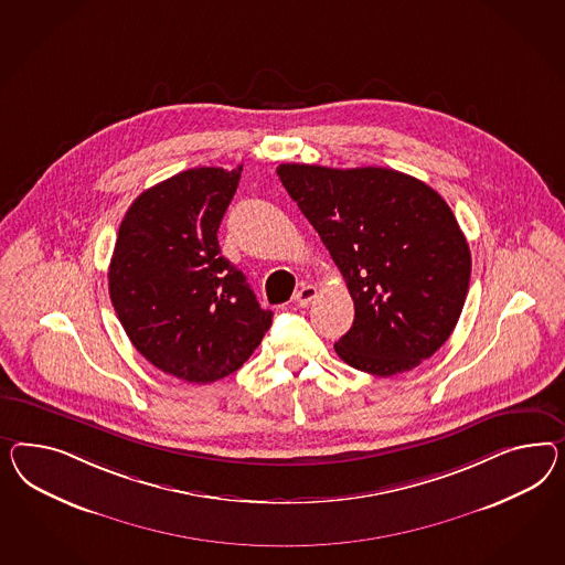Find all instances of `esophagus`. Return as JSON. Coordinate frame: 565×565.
I'll return each mask as SVG.
<instances>
[{"mask_svg":"<svg viewBox=\"0 0 565 565\" xmlns=\"http://www.w3.org/2000/svg\"><path fill=\"white\" fill-rule=\"evenodd\" d=\"M317 294L319 290L315 288V286H302L298 294H296V305L300 306V308H306V306L310 305L315 298H317Z\"/></svg>","mask_w":565,"mask_h":565,"instance_id":"34e87169","label":"esophagus"}]
</instances>
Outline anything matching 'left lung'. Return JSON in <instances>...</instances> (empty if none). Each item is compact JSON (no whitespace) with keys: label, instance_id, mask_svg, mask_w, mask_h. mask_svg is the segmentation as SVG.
Masks as SVG:
<instances>
[{"label":"left lung","instance_id":"left-lung-1","mask_svg":"<svg viewBox=\"0 0 565 565\" xmlns=\"http://www.w3.org/2000/svg\"><path fill=\"white\" fill-rule=\"evenodd\" d=\"M277 177L348 284L355 319L337 355L395 376L440 350L471 279V250L448 203L391 168L279 164Z\"/></svg>","mask_w":565,"mask_h":565}]
</instances>
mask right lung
<instances>
[{
    "label": "right lung",
    "instance_id": "1",
    "mask_svg": "<svg viewBox=\"0 0 565 565\" xmlns=\"http://www.w3.org/2000/svg\"><path fill=\"white\" fill-rule=\"evenodd\" d=\"M241 170L191 168L153 184L127 210L113 250L108 294L125 333L181 381L236 372L274 319L217 243Z\"/></svg>",
    "mask_w": 565,
    "mask_h": 565
}]
</instances>
